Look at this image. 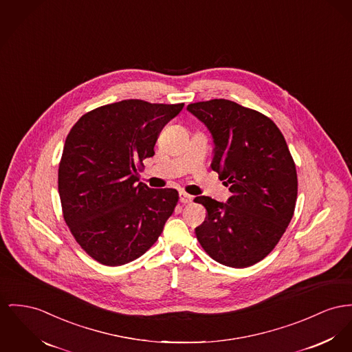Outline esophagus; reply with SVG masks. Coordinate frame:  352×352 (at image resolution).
<instances>
[{"instance_id":"1","label":"esophagus","mask_w":352,"mask_h":352,"mask_svg":"<svg viewBox=\"0 0 352 352\" xmlns=\"http://www.w3.org/2000/svg\"><path fill=\"white\" fill-rule=\"evenodd\" d=\"M179 197H180V203H183V204L192 203V196L188 195L186 192H180V193H179Z\"/></svg>"}]
</instances>
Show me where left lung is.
<instances>
[{"label": "left lung", "mask_w": 352, "mask_h": 352, "mask_svg": "<svg viewBox=\"0 0 352 352\" xmlns=\"http://www.w3.org/2000/svg\"><path fill=\"white\" fill-rule=\"evenodd\" d=\"M187 109L211 132V168L232 193L227 203L195 199L208 212L196 237L220 264L254 265L275 248L295 211L298 175L287 142L271 118L230 100Z\"/></svg>", "instance_id": "8db88e82"}]
</instances>
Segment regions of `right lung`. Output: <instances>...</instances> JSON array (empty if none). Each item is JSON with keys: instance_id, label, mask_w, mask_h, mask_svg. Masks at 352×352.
Returning a JSON list of instances; mask_svg holds the SVG:
<instances>
[{"instance_id": "obj_1", "label": "right lung", "mask_w": 352, "mask_h": 352, "mask_svg": "<svg viewBox=\"0 0 352 352\" xmlns=\"http://www.w3.org/2000/svg\"><path fill=\"white\" fill-rule=\"evenodd\" d=\"M184 104L122 100L85 113L67 136L58 165L63 214L81 248L104 265L140 258L159 239L179 192L139 182L165 124Z\"/></svg>"}]
</instances>
